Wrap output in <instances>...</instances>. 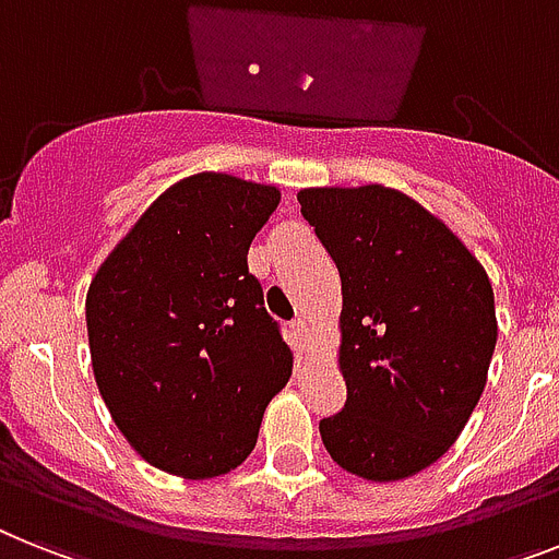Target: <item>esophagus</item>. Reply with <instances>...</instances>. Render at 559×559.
<instances>
[{
    "label": "esophagus",
    "mask_w": 559,
    "mask_h": 559,
    "mask_svg": "<svg viewBox=\"0 0 559 559\" xmlns=\"http://www.w3.org/2000/svg\"><path fill=\"white\" fill-rule=\"evenodd\" d=\"M288 329H290V336H294V343H297V345H306L308 343V336H311V331H308V322L302 320V317L290 322Z\"/></svg>",
    "instance_id": "34e87169"
}]
</instances>
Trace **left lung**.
I'll use <instances>...</instances> for the list:
<instances>
[{
  "mask_svg": "<svg viewBox=\"0 0 559 559\" xmlns=\"http://www.w3.org/2000/svg\"><path fill=\"white\" fill-rule=\"evenodd\" d=\"M343 283L348 400L322 445L357 477L391 483L437 463L472 417L497 343L495 290L426 207L382 186L299 191Z\"/></svg>",
  "mask_w": 559,
  "mask_h": 559,
  "instance_id": "1",
  "label": "left lung"
}]
</instances>
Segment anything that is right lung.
Masks as SVG:
<instances>
[{
    "instance_id": "right-lung-1",
    "label": "right lung",
    "mask_w": 559,
    "mask_h": 559,
    "mask_svg": "<svg viewBox=\"0 0 559 559\" xmlns=\"http://www.w3.org/2000/svg\"><path fill=\"white\" fill-rule=\"evenodd\" d=\"M280 191L197 174L159 197L87 288L94 377L117 428L147 463L219 477L257 445L290 377L248 248Z\"/></svg>"
}]
</instances>
